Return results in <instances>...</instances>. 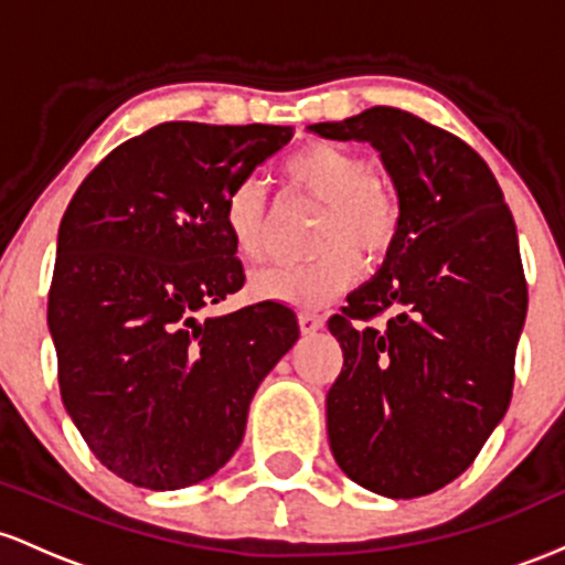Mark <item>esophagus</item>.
Listing matches in <instances>:
<instances>
[{
    "mask_svg": "<svg viewBox=\"0 0 565 565\" xmlns=\"http://www.w3.org/2000/svg\"><path fill=\"white\" fill-rule=\"evenodd\" d=\"M322 315L317 312H299V326H301V333H317L322 328Z\"/></svg>",
    "mask_w": 565,
    "mask_h": 565,
    "instance_id": "34e87169",
    "label": "esophagus"
}]
</instances>
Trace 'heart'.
I'll return each instance as SVG.
<instances>
[{
    "instance_id": "obj_1",
    "label": "heart",
    "mask_w": 565,
    "mask_h": 565,
    "mask_svg": "<svg viewBox=\"0 0 565 565\" xmlns=\"http://www.w3.org/2000/svg\"><path fill=\"white\" fill-rule=\"evenodd\" d=\"M282 175L303 194L322 202L312 248L320 256L299 266H269L250 277L256 299L282 301L299 309L331 303L360 280L363 255L382 264L403 232V202L397 189L373 173L371 160L339 143L317 141L290 154ZM269 205L262 181L243 179L224 200V226L245 262L266 256Z\"/></svg>"
}]
</instances>
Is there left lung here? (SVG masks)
Segmentation results:
<instances>
[{"instance_id": "1", "label": "left lung", "mask_w": 565, "mask_h": 565, "mask_svg": "<svg viewBox=\"0 0 565 565\" xmlns=\"http://www.w3.org/2000/svg\"><path fill=\"white\" fill-rule=\"evenodd\" d=\"M309 130L382 151L403 202L395 250L328 320L344 352L326 401L331 451L367 491L427 497L510 405L529 307L515 221L483 157L416 114L373 106Z\"/></svg>"}]
</instances>
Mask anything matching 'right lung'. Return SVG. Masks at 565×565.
Here are the masks:
<instances>
[{
  "mask_svg": "<svg viewBox=\"0 0 565 565\" xmlns=\"http://www.w3.org/2000/svg\"><path fill=\"white\" fill-rule=\"evenodd\" d=\"M290 138L280 125H154L95 164L63 213L47 299L61 397L95 459L132 486L218 472L299 339L275 301L198 317L245 282L226 194Z\"/></svg>",
  "mask_w": 565,
  "mask_h": 565,
  "instance_id": "right-lung-1",
  "label": "right lung"
}]
</instances>
